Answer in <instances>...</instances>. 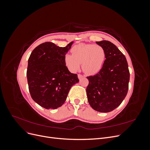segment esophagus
Returning <instances> with one entry per match:
<instances>
[{"instance_id":"obj_1","label":"esophagus","mask_w":150,"mask_h":150,"mask_svg":"<svg viewBox=\"0 0 150 150\" xmlns=\"http://www.w3.org/2000/svg\"><path fill=\"white\" fill-rule=\"evenodd\" d=\"M83 78H84V76H83L82 74H78V78H79V79H81Z\"/></svg>"}]
</instances>
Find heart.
Masks as SVG:
<instances>
[{
    "instance_id": "1",
    "label": "heart",
    "mask_w": 150,
    "mask_h": 150,
    "mask_svg": "<svg viewBox=\"0 0 150 150\" xmlns=\"http://www.w3.org/2000/svg\"><path fill=\"white\" fill-rule=\"evenodd\" d=\"M71 52L72 54H66L64 62L72 72L78 71L82 63V68L85 72L96 74L101 69L106 59L104 49L98 44L76 45L71 49Z\"/></svg>"
}]
</instances>
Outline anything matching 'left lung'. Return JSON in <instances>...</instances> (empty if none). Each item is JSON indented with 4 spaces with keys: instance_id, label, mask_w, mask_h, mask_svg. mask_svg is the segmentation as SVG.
Here are the masks:
<instances>
[{
    "instance_id": "8db88e82",
    "label": "left lung",
    "mask_w": 150,
    "mask_h": 150,
    "mask_svg": "<svg viewBox=\"0 0 150 150\" xmlns=\"http://www.w3.org/2000/svg\"><path fill=\"white\" fill-rule=\"evenodd\" d=\"M106 54L101 69L94 75L87 77L88 100L93 109L108 112L118 107L128 90L129 72L124 54L115 44L108 40L96 42Z\"/></svg>"
}]
</instances>
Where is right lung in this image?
I'll return each instance as SVG.
<instances>
[{
	"label": "right lung",
	"mask_w": 150,
	"mask_h": 150,
	"mask_svg": "<svg viewBox=\"0 0 150 150\" xmlns=\"http://www.w3.org/2000/svg\"><path fill=\"white\" fill-rule=\"evenodd\" d=\"M73 42L59 47L50 42L36 47L28 59L27 78L31 98L47 110H54L64 103L68 93L79 82L78 75L71 73L64 56Z\"/></svg>",
	"instance_id": "1"
}]
</instances>
